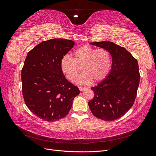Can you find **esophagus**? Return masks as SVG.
Returning <instances> with one entry per match:
<instances>
[{"label":"esophagus","instance_id":"esophagus-1","mask_svg":"<svg viewBox=\"0 0 156 156\" xmlns=\"http://www.w3.org/2000/svg\"><path fill=\"white\" fill-rule=\"evenodd\" d=\"M79 89L80 91H83V90H85V89H87V88H85V87H79Z\"/></svg>","mask_w":156,"mask_h":156}]
</instances>
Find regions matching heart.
<instances>
[{
	"mask_svg": "<svg viewBox=\"0 0 156 156\" xmlns=\"http://www.w3.org/2000/svg\"><path fill=\"white\" fill-rule=\"evenodd\" d=\"M73 58L65 55L60 61V68L66 78L75 82L81 66L83 73L77 83L86 84L98 82L104 79L111 66V56L107 49H96L89 45H82L73 53Z\"/></svg>",
	"mask_w": 156,
	"mask_h": 156,
	"instance_id": "heart-1",
	"label": "heart"
}]
</instances>
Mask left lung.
Wrapping results in <instances>:
<instances>
[{
	"label": "left lung",
	"mask_w": 156,
	"mask_h": 156,
	"mask_svg": "<svg viewBox=\"0 0 156 156\" xmlns=\"http://www.w3.org/2000/svg\"><path fill=\"white\" fill-rule=\"evenodd\" d=\"M91 44L107 49L112 63L107 77L91 88L94 97L88 101V106L98 119L113 121L125 115L135 102L140 78L138 62L124 48L112 42Z\"/></svg>",
	"instance_id": "left-lung-1"
}]
</instances>
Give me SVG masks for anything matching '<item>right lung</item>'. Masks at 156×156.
<instances>
[{"label": "right lung", "instance_id": "add662e5", "mask_svg": "<svg viewBox=\"0 0 156 156\" xmlns=\"http://www.w3.org/2000/svg\"><path fill=\"white\" fill-rule=\"evenodd\" d=\"M74 45L72 40L51 39L41 42L27 54L21 70L23 98L33 114L45 121L64 118L80 92L60 68L61 59Z\"/></svg>", "mask_w": 156, "mask_h": 156}]
</instances>
